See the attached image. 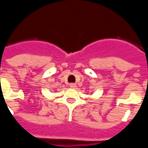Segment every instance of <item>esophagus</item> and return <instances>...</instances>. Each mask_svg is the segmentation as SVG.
<instances>
[{
  "label": "esophagus",
  "mask_w": 148,
  "mask_h": 148,
  "mask_svg": "<svg viewBox=\"0 0 148 148\" xmlns=\"http://www.w3.org/2000/svg\"><path fill=\"white\" fill-rule=\"evenodd\" d=\"M70 87H71V88H76V87H77V85L75 83H71L70 84Z\"/></svg>",
  "instance_id": "34e87169"
}]
</instances>
